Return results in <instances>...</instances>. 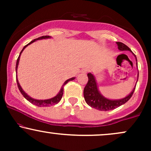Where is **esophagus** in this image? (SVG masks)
Masks as SVG:
<instances>
[{
  "label": "esophagus",
  "mask_w": 151,
  "mask_h": 151,
  "mask_svg": "<svg viewBox=\"0 0 151 151\" xmlns=\"http://www.w3.org/2000/svg\"><path fill=\"white\" fill-rule=\"evenodd\" d=\"M88 71H89V70H88V69H83V70H81V73L86 74V73H87Z\"/></svg>",
  "instance_id": "1"
}]
</instances>
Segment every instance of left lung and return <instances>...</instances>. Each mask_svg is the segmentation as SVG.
Returning <instances> with one entry per match:
<instances>
[{"label": "left lung", "mask_w": 151, "mask_h": 151, "mask_svg": "<svg viewBox=\"0 0 151 151\" xmlns=\"http://www.w3.org/2000/svg\"><path fill=\"white\" fill-rule=\"evenodd\" d=\"M116 44L118 45V48L121 51H130L131 52H132V51H131L129 47L126 46L124 43L117 42ZM133 55L136 58L137 62V58L136 55L134 54H133ZM136 65L138 67V63L137 62ZM87 76L88 78H89V80H88L87 84H86V85L84 89V99H85V101L88 105L93 109H97V110L99 111H106L113 110V109H116L117 107H119L120 106L126 103L131 99L133 92H134L135 89H136V87L133 88L132 91L128 96H126V97L120 99H109L104 97L100 93V91H99L97 83H96L94 76L91 73H90V72L87 74ZM138 79H137V81H138Z\"/></svg>", "instance_id": "1"}]
</instances>
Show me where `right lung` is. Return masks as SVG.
<instances>
[{
    "label": "right lung",
    "mask_w": 151,
    "mask_h": 151,
    "mask_svg": "<svg viewBox=\"0 0 151 151\" xmlns=\"http://www.w3.org/2000/svg\"><path fill=\"white\" fill-rule=\"evenodd\" d=\"M47 38H51L50 36H48V35H46V36H42V37H40L37 38V39H35L31 41L30 42H29L28 44L26 45L23 48H22V50H21V52H20V55H19V57L18 58V60H17V62H16V67H15V71H16V73H17V70H18V64H19V60H20V55H21V53L22 52V51H23L24 50H25V48L27 46H28L29 45L32 44V42H35V41L38 40H42V39H47ZM75 79V77H72V78H70V79H67V80H66L65 81V83L63 84V85L62 86V88L61 89H60V92H59L58 94L56 95L55 96H54V97L51 98V99H44V100H38V99H33L32 97H30V96H28V95L26 93L25 91H24V90L22 89V87L20 86V84H19L18 82V77H16V81H17V84H18V89L20 90V93H22V96L25 97L26 99L27 100V101H29L30 102L31 104H32L35 105V106H40V107H42V106H51V105H55V104H57L58 103L59 101L61 100V99L62 97V95H63V91H64V86L66 84H67L68 81H72V80H74V79Z\"/></svg>",
    "instance_id": "add662e5"
}]
</instances>
